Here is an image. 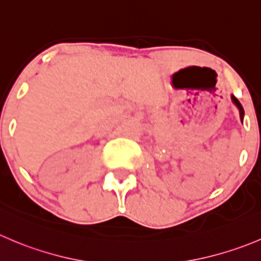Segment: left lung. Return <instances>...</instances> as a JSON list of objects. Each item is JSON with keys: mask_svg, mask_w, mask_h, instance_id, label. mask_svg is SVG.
I'll list each match as a JSON object with an SVG mask.
<instances>
[{"mask_svg": "<svg viewBox=\"0 0 261 261\" xmlns=\"http://www.w3.org/2000/svg\"><path fill=\"white\" fill-rule=\"evenodd\" d=\"M231 98H232V102H233L234 105L237 106V108H239V111H240V118H241V121H242V120H244V115H245V113H244V108H242L241 103H240L239 100H237V98H234L233 95H232Z\"/></svg>", "mask_w": 261, "mask_h": 261, "instance_id": "8db88e82", "label": "left lung"}]
</instances>
